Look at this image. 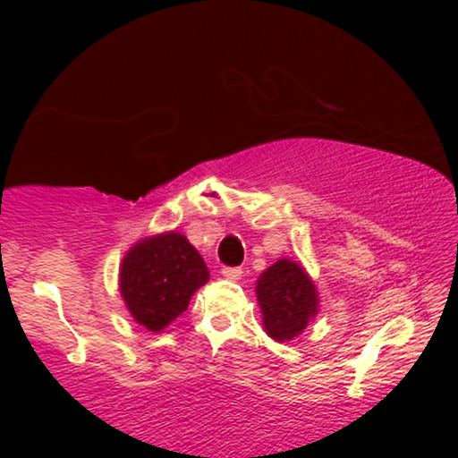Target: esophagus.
<instances>
[{"instance_id":"esophagus-1","label":"esophagus","mask_w":458,"mask_h":458,"mask_svg":"<svg viewBox=\"0 0 458 458\" xmlns=\"http://www.w3.org/2000/svg\"><path fill=\"white\" fill-rule=\"evenodd\" d=\"M222 276L228 277V280H241V276H243V269H241V267H224Z\"/></svg>"}]
</instances>
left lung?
Listing matches in <instances>:
<instances>
[{
    "label": "left lung",
    "mask_w": 458,
    "mask_h": 458,
    "mask_svg": "<svg viewBox=\"0 0 458 458\" xmlns=\"http://www.w3.org/2000/svg\"><path fill=\"white\" fill-rule=\"evenodd\" d=\"M256 295L262 323L273 340H293L317 314V291L308 273L291 260H277L260 276Z\"/></svg>",
    "instance_id": "1"
}]
</instances>
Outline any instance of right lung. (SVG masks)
<instances>
[{
	"mask_svg": "<svg viewBox=\"0 0 458 458\" xmlns=\"http://www.w3.org/2000/svg\"><path fill=\"white\" fill-rule=\"evenodd\" d=\"M207 282L202 256L178 233L141 241L120 269V293L127 308L150 331H161L181 317L193 293Z\"/></svg>",
	"mask_w": 458,
	"mask_h": 458,
	"instance_id": "obj_1",
	"label": "right lung"
}]
</instances>
